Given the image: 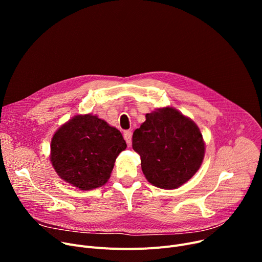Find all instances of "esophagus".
<instances>
[{"instance_id":"34e87169","label":"esophagus","mask_w":262,"mask_h":262,"mask_svg":"<svg viewBox=\"0 0 262 262\" xmlns=\"http://www.w3.org/2000/svg\"><path fill=\"white\" fill-rule=\"evenodd\" d=\"M123 137H124V139H125V141H126L127 145L129 146V145L132 144V132H129V130L124 132Z\"/></svg>"}]
</instances>
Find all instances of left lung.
Listing matches in <instances>:
<instances>
[{
  "label": "left lung",
  "mask_w": 262,
  "mask_h": 262,
  "mask_svg": "<svg viewBox=\"0 0 262 262\" xmlns=\"http://www.w3.org/2000/svg\"><path fill=\"white\" fill-rule=\"evenodd\" d=\"M145 122L133 134V148L141 158L148 183L176 189L200 169L205 142L196 124L173 107L145 115Z\"/></svg>",
  "instance_id": "1"
}]
</instances>
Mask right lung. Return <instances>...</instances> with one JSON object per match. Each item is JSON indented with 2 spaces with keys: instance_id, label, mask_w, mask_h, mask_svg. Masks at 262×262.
Instances as JSON below:
<instances>
[{
  "instance_id": "obj_1",
  "label": "right lung",
  "mask_w": 262,
  "mask_h": 262,
  "mask_svg": "<svg viewBox=\"0 0 262 262\" xmlns=\"http://www.w3.org/2000/svg\"><path fill=\"white\" fill-rule=\"evenodd\" d=\"M126 142L116 127L91 114L66 122L51 141V162L64 182L80 190L105 185Z\"/></svg>"
}]
</instances>
